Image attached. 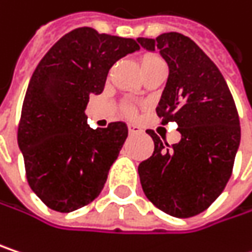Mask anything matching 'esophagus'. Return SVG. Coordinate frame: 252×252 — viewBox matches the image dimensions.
Returning a JSON list of instances; mask_svg holds the SVG:
<instances>
[{"label": "esophagus", "mask_w": 252, "mask_h": 252, "mask_svg": "<svg viewBox=\"0 0 252 252\" xmlns=\"http://www.w3.org/2000/svg\"><path fill=\"white\" fill-rule=\"evenodd\" d=\"M128 131H129V134H138V132H141V128L138 126L129 124V126H128Z\"/></svg>", "instance_id": "obj_1"}]
</instances>
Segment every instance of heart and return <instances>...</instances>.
<instances>
[{"label": "heart", "mask_w": 252, "mask_h": 252, "mask_svg": "<svg viewBox=\"0 0 252 252\" xmlns=\"http://www.w3.org/2000/svg\"><path fill=\"white\" fill-rule=\"evenodd\" d=\"M163 60L160 56L157 55H146L141 58V67H147V66H151V64H156V63H161Z\"/></svg>", "instance_id": "b5f03b06"}]
</instances>
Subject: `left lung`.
Listing matches in <instances>:
<instances>
[{"label": "left lung", "mask_w": 252, "mask_h": 252, "mask_svg": "<svg viewBox=\"0 0 252 252\" xmlns=\"http://www.w3.org/2000/svg\"><path fill=\"white\" fill-rule=\"evenodd\" d=\"M147 49H158L167 62L169 78L156 112L161 124L176 123L182 134L169 146L147 129L153 156L138 166L140 182L150 202L176 218L208 209L223 192L240 146L238 111L217 64L180 33L140 37Z\"/></svg>", "instance_id": "1"}]
</instances>
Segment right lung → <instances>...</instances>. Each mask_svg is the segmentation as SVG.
Returning a JSON list of instances; mask_svg holds the SVG:
<instances>
[{"instance_id":"1","label":"right lung","mask_w":252,"mask_h":252,"mask_svg":"<svg viewBox=\"0 0 252 252\" xmlns=\"http://www.w3.org/2000/svg\"><path fill=\"white\" fill-rule=\"evenodd\" d=\"M134 38L99 34L91 27L64 34L30 79L17 141L27 182L53 211L72 212L98 197L128 135L124 123L91 128L85 109L101 94L112 64L138 50Z\"/></svg>"}]
</instances>
